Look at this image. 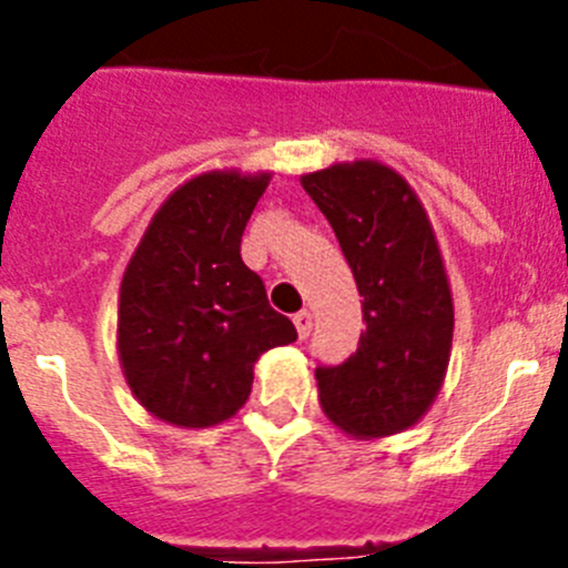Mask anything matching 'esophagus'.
Returning a JSON list of instances; mask_svg holds the SVG:
<instances>
[{"mask_svg":"<svg viewBox=\"0 0 568 568\" xmlns=\"http://www.w3.org/2000/svg\"><path fill=\"white\" fill-rule=\"evenodd\" d=\"M293 324L295 329H298L301 338H307V335L313 333V313H310V310H301V313L293 315Z\"/></svg>","mask_w":568,"mask_h":568,"instance_id":"1","label":"esophagus"}]
</instances>
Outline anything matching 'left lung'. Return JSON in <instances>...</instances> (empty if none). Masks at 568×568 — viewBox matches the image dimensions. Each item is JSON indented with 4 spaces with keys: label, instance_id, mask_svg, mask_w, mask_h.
Instances as JSON below:
<instances>
[{
    "label": "left lung",
    "instance_id": "obj_1",
    "mask_svg": "<svg viewBox=\"0 0 568 568\" xmlns=\"http://www.w3.org/2000/svg\"><path fill=\"white\" fill-rule=\"evenodd\" d=\"M358 284L366 329L344 364L318 366L321 409L361 440L418 424L453 353L455 307L444 255L418 193L373 159L301 175Z\"/></svg>",
    "mask_w": 568,
    "mask_h": 568
}]
</instances>
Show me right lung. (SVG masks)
<instances>
[{
    "mask_svg": "<svg viewBox=\"0 0 568 568\" xmlns=\"http://www.w3.org/2000/svg\"><path fill=\"white\" fill-rule=\"evenodd\" d=\"M273 173L210 170L155 210L119 287V364L153 418L207 429L247 404L253 366L298 338L264 281L241 261V235Z\"/></svg>",
    "mask_w": 568,
    "mask_h": 568,
    "instance_id": "obj_1",
    "label": "right lung"
}]
</instances>
